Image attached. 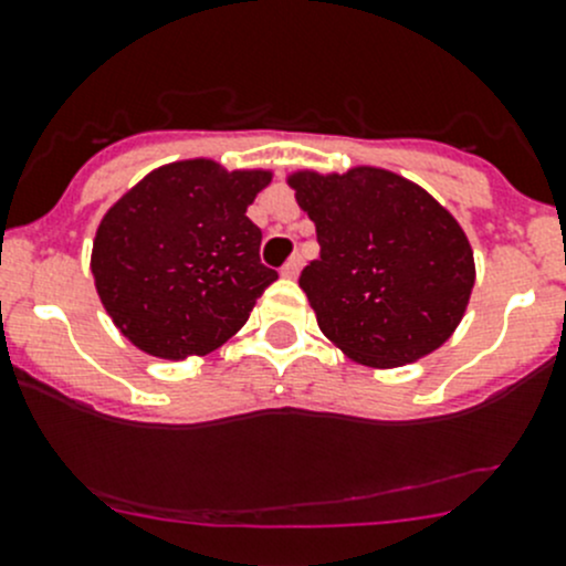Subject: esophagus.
Segmentation results:
<instances>
[{"instance_id":"1","label":"esophagus","mask_w":566,"mask_h":566,"mask_svg":"<svg viewBox=\"0 0 566 566\" xmlns=\"http://www.w3.org/2000/svg\"><path fill=\"white\" fill-rule=\"evenodd\" d=\"M301 268H304V260H301L298 254L295 256H290L287 262H284V268H282V276L284 279H295L301 273Z\"/></svg>"}]
</instances>
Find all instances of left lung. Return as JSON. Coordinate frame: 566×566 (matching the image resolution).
Listing matches in <instances>:
<instances>
[{
	"mask_svg": "<svg viewBox=\"0 0 566 566\" xmlns=\"http://www.w3.org/2000/svg\"><path fill=\"white\" fill-rule=\"evenodd\" d=\"M321 260L301 271L321 332L365 367H403L453 337L475 284L462 223L426 188L378 166L287 174Z\"/></svg>",
	"mask_w": 566,
	"mask_h": 566,
	"instance_id": "obj_1",
	"label": "left lung"
}]
</instances>
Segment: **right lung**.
<instances>
[{
	"label": "right lung",
	"instance_id": "right-lung-1",
	"mask_svg": "<svg viewBox=\"0 0 566 566\" xmlns=\"http://www.w3.org/2000/svg\"><path fill=\"white\" fill-rule=\"evenodd\" d=\"M271 168L210 157L146 174L98 221L91 273L104 312L135 348L179 361L221 348L276 282L245 216Z\"/></svg>",
	"mask_w": 566,
	"mask_h": 566
}]
</instances>
